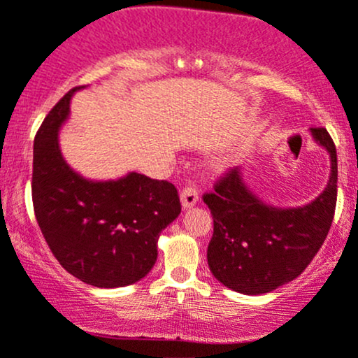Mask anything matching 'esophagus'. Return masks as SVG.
<instances>
[{
	"label": "esophagus",
	"mask_w": 358,
	"mask_h": 358,
	"mask_svg": "<svg viewBox=\"0 0 358 358\" xmlns=\"http://www.w3.org/2000/svg\"><path fill=\"white\" fill-rule=\"evenodd\" d=\"M180 200H182V206L185 209H190L199 202V192L194 187H185L180 192Z\"/></svg>",
	"instance_id": "obj_1"
}]
</instances>
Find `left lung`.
Here are the masks:
<instances>
[{"label":"left lung","instance_id":"left-lung-1","mask_svg":"<svg viewBox=\"0 0 358 358\" xmlns=\"http://www.w3.org/2000/svg\"><path fill=\"white\" fill-rule=\"evenodd\" d=\"M313 137L331 156V176L316 200L297 209L265 206L243 183L239 168H229L203 194L214 219L207 262L227 289L246 296L272 292L304 272L331 227L336 207V148L324 127Z\"/></svg>","mask_w":358,"mask_h":358}]
</instances>
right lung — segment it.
I'll return each mask as SVG.
<instances>
[{
    "label": "right lung",
    "instance_id": "1",
    "mask_svg": "<svg viewBox=\"0 0 358 358\" xmlns=\"http://www.w3.org/2000/svg\"><path fill=\"white\" fill-rule=\"evenodd\" d=\"M69 90L50 108L34 139L35 219L62 268L95 287L131 285L158 258L159 233L182 212L166 180L129 173L117 182H92L68 166L57 132L69 115Z\"/></svg>",
    "mask_w": 358,
    "mask_h": 358
}]
</instances>
